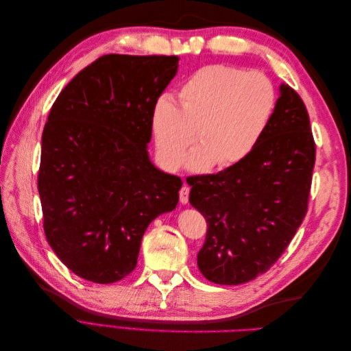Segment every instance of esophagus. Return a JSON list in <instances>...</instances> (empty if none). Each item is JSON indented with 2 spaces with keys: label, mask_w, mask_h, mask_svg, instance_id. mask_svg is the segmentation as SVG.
I'll return each instance as SVG.
<instances>
[{
  "label": "esophagus",
  "mask_w": 351,
  "mask_h": 351,
  "mask_svg": "<svg viewBox=\"0 0 351 351\" xmlns=\"http://www.w3.org/2000/svg\"><path fill=\"white\" fill-rule=\"evenodd\" d=\"M189 193H190V187L189 186H183L182 189H180V202H182L183 205H186L189 202Z\"/></svg>",
  "instance_id": "obj_1"
}]
</instances>
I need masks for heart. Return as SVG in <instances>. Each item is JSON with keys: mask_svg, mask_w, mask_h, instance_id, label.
<instances>
[{"mask_svg": "<svg viewBox=\"0 0 351 351\" xmlns=\"http://www.w3.org/2000/svg\"><path fill=\"white\" fill-rule=\"evenodd\" d=\"M180 107L167 95L151 115L159 156L169 168L183 164L204 173L212 165L226 169L244 161L272 119L277 93L268 77L231 66H206L190 76L178 93Z\"/></svg>", "mask_w": 351, "mask_h": 351, "instance_id": "heart-1", "label": "heart"}]
</instances>
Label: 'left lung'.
<instances>
[{
    "mask_svg": "<svg viewBox=\"0 0 351 351\" xmlns=\"http://www.w3.org/2000/svg\"><path fill=\"white\" fill-rule=\"evenodd\" d=\"M315 155L309 114L299 93L282 83L253 152L217 174L187 180L190 204L208 222L197 253L206 280L249 282L278 261L307 212Z\"/></svg>",
    "mask_w": 351,
    "mask_h": 351,
    "instance_id": "1",
    "label": "left lung"
}]
</instances>
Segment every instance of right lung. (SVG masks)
I'll list each match as a JSON object with an SVG mask.
<instances>
[{
	"mask_svg": "<svg viewBox=\"0 0 351 351\" xmlns=\"http://www.w3.org/2000/svg\"><path fill=\"white\" fill-rule=\"evenodd\" d=\"M177 69L176 56H102L52 105L38 173L44 231L83 280L127 277L147 226L178 204L182 178L147 155L152 110Z\"/></svg>",
	"mask_w": 351,
	"mask_h": 351,
	"instance_id": "obj_1",
	"label": "right lung"
}]
</instances>
